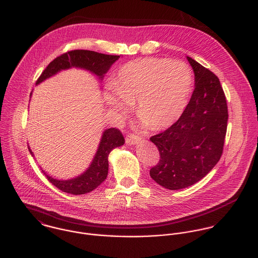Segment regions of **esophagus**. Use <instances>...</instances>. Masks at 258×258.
<instances>
[{
  "label": "esophagus",
  "mask_w": 258,
  "mask_h": 258,
  "mask_svg": "<svg viewBox=\"0 0 258 258\" xmlns=\"http://www.w3.org/2000/svg\"><path fill=\"white\" fill-rule=\"evenodd\" d=\"M139 141H140L139 137H137V136H135V135H133V134L128 135V136L126 137V143L129 144V145H135V144L139 143Z\"/></svg>",
  "instance_id": "obj_1"
}]
</instances>
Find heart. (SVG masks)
Wrapping results in <instances>:
<instances>
[{"mask_svg":"<svg viewBox=\"0 0 258 258\" xmlns=\"http://www.w3.org/2000/svg\"><path fill=\"white\" fill-rule=\"evenodd\" d=\"M189 66L163 58H144L126 63L104 98L110 109L125 117L134 105L142 127L161 131L176 123L184 113L192 92Z\"/></svg>","mask_w":258,"mask_h":258,"instance_id":"obj_1","label":"heart"}]
</instances>
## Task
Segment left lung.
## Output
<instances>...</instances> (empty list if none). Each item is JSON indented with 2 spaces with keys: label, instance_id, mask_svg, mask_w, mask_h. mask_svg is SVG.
<instances>
[{
  "label": "left lung",
  "instance_id": "1",
  "mask_svg": "<svg viewBox=\"0 0 258 258\" xmlns=\"http://www.w3.org/2000/svg\"><path fill=\"white\" fill-rule=\"evenodd\" d=\"M195 88L179 120L150 138L160 160L150 176L160 186L179 190L205 177L219 161L227 129V104L219 79L190 57Z\"/></svg>",
  "mask_w": 258,
  "mask_h": 258
}]
</instances>
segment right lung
<instances>
[{
    "label": "right lung",
    "mask_w": 258,
    "mask_h": 258,
    "mask_svg": "<svg viewBox=\"0 0 258 258\" xmlns=\"http://www.w3.org/2000/svg\"><path fill=\"white\" fill-rule=\"evenodd\" d=\"M119 58L120 56L106 55L88 50L70 51L53 60L43 71L36 84L38 85L42 83L46 79H49L50 77L56 75L62 70H67L73 67L89 71L92 74L96 75L100 81H102L105 74ZM124 143L125 139L118 129L108 128L104 130L102 134L98 149L91 164L85 172H83L79 176L72 179L60 180L53 178L44 170L42 171L54 186H56L63 192L73 195L86 194L96 189L105 181L108 175V156L110 152L113 149L122 146ZM29 151L34 157V154L30 147Z\"/></svg>",
    "instance_id": "1"
}]
</instances>
